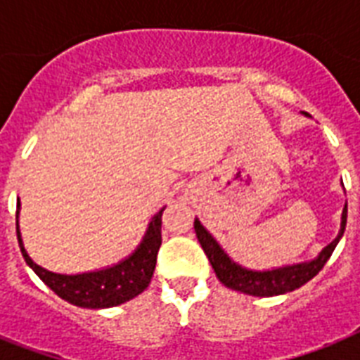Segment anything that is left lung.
Segmentation results:
<instances>
[{
	"mask_svg": "<svg viewBox=\"0 0 360 360\" xmlns=\"http://www.w3.org/2000/svg\"><path fill=\"white\" fill-rule=\"evenodd\" d=\"M347 220V203L344 205L342 211V222L340 231L336 239L327 245L323 250L319 252L318 257H314L312 262L295 263V265H285V267L273 269V271H252V269L240 267L239 263H236L228 254H226L220 245L214 240V237L209 233L202 226L200 220H194V230H196V237L202 245L205 256L209 257V262L213 265L217 278L230 290L240 291L246 295L254 297H273V295H284L290 291L301 288L312 280L316 274L323 269L327 259L330 257L333 250L338 245L340 237L344 236Z\"/></svg>",
	"mask_w": 360,
	"mask_h": 360,
	"instance_id": "1",
	"label": "left lung"
}]
</instances>
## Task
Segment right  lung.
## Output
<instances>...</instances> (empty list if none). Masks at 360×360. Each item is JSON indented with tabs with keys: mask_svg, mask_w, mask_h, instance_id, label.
I'll return each mask as SVG.
<instances>
[{
	"mask_svg": "<svg viewBox=\"0 0 360 360\" xmlns=\"http://www.w3.org/2000/svg\"><path fill=\"white\" fill-rule=\"evenodd\" d=\"M16 207L20 209V200ZM162 213L164 207L153 217L147 226L146 236L129 257H124L123 262L115 263L112 267L89 271V273L59 274L37 265L25 252L22 236H20L18 220H16V236H18L20 250L25 263L56 295L80 308H112L140 295L151 282L153 271L157 265L158 248L162 243V236H160ZM16 219H18V211H16Z\"/></svg>",
	"mask_w": 360,
	"mask_h": 360,
	"instance_id": "add662e5",
	"label": "right lung"
}]
</instances>
